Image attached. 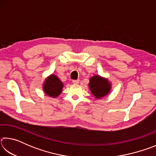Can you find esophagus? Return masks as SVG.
I'll use <instances>...</instances> for the list:
<instances>
[{
	"label": "esophagus",
	"mask_w": 156,
	"mask_h": 156,
	"mask_svg": "<svg viewBox=\"0 0 156 156\" xmlns=\"http://www.w3.org/2000/svg\"><path fill=\"white\" fill-rule=\"evenodd\" d=\"M72 82H73V84H79V83H80V80H73Z\"/></svg>",
	"instance_id": "obj_1"
}]
</instances>
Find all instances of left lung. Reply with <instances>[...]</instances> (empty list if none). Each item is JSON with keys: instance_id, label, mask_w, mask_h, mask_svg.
<instances>
[{"instance_id": "1", "label": "left lung", "mask_w": 156, "mask_h": 156, "mask_svg": "<svg viewBox=\"0 0 156 156\" xmlns=\"http://www.w3.org/2000/svg\"><path fill=\"white\" fill-rule=\"evenodd\" d=\"M89 87L91 94L98 99L106 96L112 89V84L109 80L99 75L92 76L89 79Z\"/></svg>"}]
</instances>
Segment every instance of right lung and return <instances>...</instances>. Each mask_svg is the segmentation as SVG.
Masks as SVG:
<instances>
[{
	"label": "right lung",
	"instance_id": "1",
	"mask_svg": "<svg viewBox=\"0 0 156 156\" xmlns=\"http://www.w3.org/2000/svg\"><path fill=\"white\" fill-rule=\"evenodd\" d=\"M63 86L62 82L56 75L51 74L44 80L43 89L46 95L55 98L61 94Z\"/></svg>",
	"mask_w": 156,
	"mask_h": 156
}]
</instances>
